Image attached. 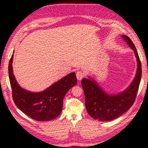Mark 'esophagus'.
I'll return each mask as SVG.
<instances>
[{"label":"esophagus","instance_id":"1","mask_svg":"<svg viewBox=\"0 0 148 148\" xmlns=\"http://www.w3.org/2000/svg\"><path fill=\"white\" fill-rule=\"evenodd\" d=\"M84 76H85V74L82 71H78L76 72V77L78 80H81L83 79L84 77Z\"/></svg>","mask_w":148,"mask_h":148}]
</instances>
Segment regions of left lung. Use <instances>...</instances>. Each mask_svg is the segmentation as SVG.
<instances>
[{"mask_svg": "<svg viewBox=\"0 0 148 148\" xmlns=\"http://www.w3.org/2000/svg\"><path fill=\"white\" fill-rule=\"evenodd\" d=\"M123 38L134 50L138 61L136 77L126 91L117 95H108L97 86L94 80L84 78L82 86L85 95V101L87 113L95 119L111 121L126 112L136 99L142 76L141 62L134 44L128 36Z\"/></svg>", "mask_w": 148, "mask_h": 148, "instance_id": "1", "label": "left lung"}]
</instances>
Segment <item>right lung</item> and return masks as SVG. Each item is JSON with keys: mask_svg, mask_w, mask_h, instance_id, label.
Here are the masks:
<instances>
[{"mask_svg": "<svg viewBox=\"0 0 148 148\" xmlns=\"http://www.w3.org/2000/svg\"><path fill=\"white\" fill-rule=\"evenodd\" d=\"M12 55L8 65L9 79L15 104L27 116L39 121H49L58 117L62 111L65 95L77 84L74 72L69 74L41 92L27 91L20 87L12 70Z\"/></svg>", "mask_w": 148, "mask_h": 148, "instance_id": "right-lung-1", "label": "right lung"}]
</instances>
